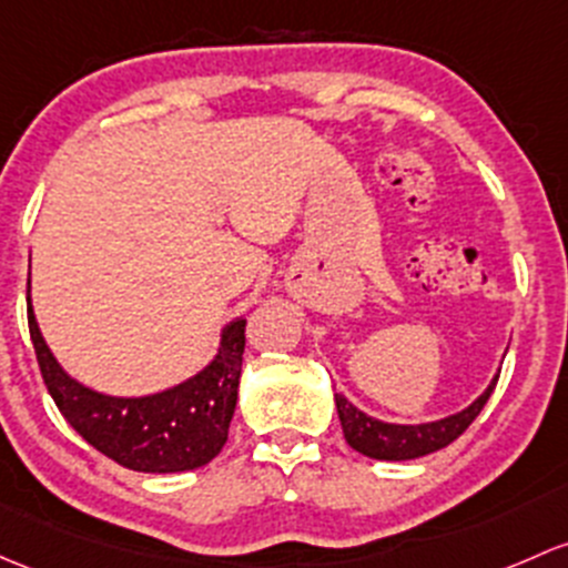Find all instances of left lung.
<instances>
[{"label": "left lung", "mask_w": 568, "mask_h": 568, "mask_svg": "<svg viewBox=\"0 0 568 568\" xmlns=\"http://www.w3.org/2000/svg\"><path fill=\"white\" fill-rule=\"evenodd\" d=\"M500 373V369H498ZM498 373L489 381L487 389L479 394L470 405L449 416H440L433 422H419V425H399V422H384L375 416L364 414L356 408L343 392H334V405H337L339 425H343V435L348 440L351 449L362 452L364 457L373 459H416L433 455V452L444 449L452 440L468 429L470 422L481 414L489 394L495 389Z\"/></svg>", "instance_id": "left-lung-1"}]
</instances>
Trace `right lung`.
Here are the masks:
<instances>
[{"label":"right lung","instance_id":"add662e5","mask_svg":"<svg viewBox=\"0 0 568 568\" xmlns=\"http://www.w3.org/2000/svg\"><path fill=\"white\" fill-rule=\"evenodd\" d=\"M27 307L48 394L89 446L139 474H182L220 455L236 408L244 315L220 329L217 354L199 373L169 389L122 397L92 389L59 364L34 318L32 285L27 288Z\"/></svg>","mask_w":568,"mask_h":568}]
</instances>
